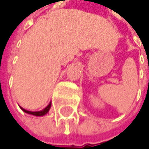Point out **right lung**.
Instances as JSON below:
<instances>
[{
    "label": "right lung",
    "mask_w": 149,
    "mask_h": 149,
    "mask_svg": "<svg viewBox=\"0 0 149 149\" xmlns=\"http://www.w3.org/2000/svg\"><path fill=\"white\" fill-rule=\"evenodd\" d=\"M20 108H21V109H22L25 113H28V114H32V115H35V116H44V115H45V114L49 112L50 108H51V103H50L45 108H44L43 110H41V111H37V112L27 111V110L24 109V108H22V107H20Z\"/></svg>",
    "instance_id": "right-lung-1"
}]
</instances>
